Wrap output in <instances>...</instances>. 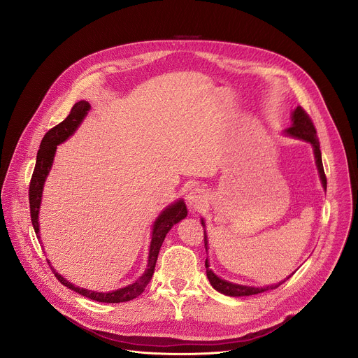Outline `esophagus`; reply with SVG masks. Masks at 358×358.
Returning a JSON list of instances; mask_svg holds the SVG:
<instances>
[{"mask_svg":"<svg viewBox=\"0 0 358 358\" xmlns=\"http://www.w3.org/2000/svg\"><path fill=\"white\" fill-rule=\"evenodd\" d=\"M207 201V195L203 192V189L201 188H194L189 191L188 196H187V203L191 210H199L201 207H203V203Z\"/></svg>","mask_w":358,"mask_h":358,"instance_id":"1","label":"esophagus"}]
</instances>
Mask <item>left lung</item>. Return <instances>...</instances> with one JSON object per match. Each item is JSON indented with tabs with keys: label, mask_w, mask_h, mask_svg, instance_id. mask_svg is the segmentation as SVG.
<instances>
[{
	"label": "left lung",
	"mask_w": 358,
	"mask_h": 358,
	"mask_svg": "<svg viewBox=\"0 0 358 358\" xmlns=\"http://www.w3.org/2000/svg\"><path fill=\"white\" fill-rule=\"evenodd\" d=\"M292 122L293 124L286 130V134L292 136V137H297V138H301L304 141H309L312 145H313V151H315V159H316V166H317V170H319V174H320V180H322V184H323V188L326 189L327 188V178H326V174H324V169H323V163H322V151H320V145H319V140H317V136H316V127L312 122V119L309 117V115L304 112L303 108H297L293 113H292ZM202 227H206V224H203V221H201ZM203 241H206V249H207V234L206 231H203ZM206 268H207V276H208V280L210 283L213 285V287L215 290H218L220 293H224L227 296H232V297H239V296H250V294H258V293H262V292H266V290H271V289H276L279 287L283 282H279L276 285H271V286H266V287H252V286H242V285H235V283H231V282H227L221 278H218L211 269H210V264H208V258L206 259ZM293 275V273H292ZM290 275V276H292ZM289 276V278H290ZM287 278V279H289Z\"/></svg>",
	"instance_id": "8db88e82"
}]
</instances>
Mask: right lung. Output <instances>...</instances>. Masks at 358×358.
Returning <instances> with one entry per match:
<instances>
[{"label":"right lung","mask_w":358,"mask_h":358,"mask_svg":"<svg viewBox=\"0 0 358 358\" xmlns=\"http://www.w3.org/2000/svg\"><path fill=\"white\" fill-rule=\"evenodd\" d=\"M90 109V105L85 100L78 101L75 103V106L71 109V113L68 115V117L61 122L59 124H57L55 127L50 129L42 138L38 155H36V164L32 173V178L29 182V211H31V221L36 234V238L39 236V224H38V214H39V207H41V199H42V189H43V184L46 180V176L50 171V167H52L54 163V157H55V151H57V145L64 143L66 138H69L75 130L79 127V124L82 123V120L85 119V116L87 115ZM187 217V207L185 202L182 199H178L177 202L171 203L170 207H167L156 220L155 227H152V235H151V242H150V252H148V265L145 272L143 273V276L140 279H137L134 283L117 289L115 292H109V293H100V292H90L86 289H80L78 286H73L71 282H68L65 278H62L58 272H55V269L52 268L54 275L57 276V279L66 287L78 292L79 294L89 297L92 300L96 301H101V303H123V301H129L134 297H137L138 294H141L145 289V286L148 285V282L152 278V273H155V268H156V262H157V257L160 248L163 245V241L167 235V232L171 229L173 225H176L177 222H180L182 218Z\"/></svg>","instance_id":"obj_1"}]
</instances>
